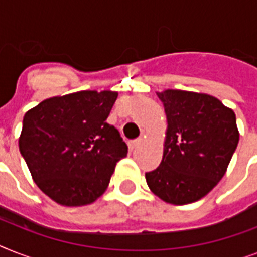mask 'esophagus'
<instances>
[{"label": "esophagus", "mask_w": 257, "mask_h": 257, "mask_svg": "<svg viewBox=\"0 0 257 257\" xmlns=\"http://www.w3.org/2000/svg\"><path fill=\"white\" fill-rule=\"evenodd\" d=\"M141 143H143V139H136V140L131 141V143H129V148L133 151V149H136L137 147L141 144Z\"/></svg>", "instance_id": "obj_1"}]
</instances>
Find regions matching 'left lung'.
Segmentation results:
<instances>
[{
    "label": "left lung",
    "instance_id": "obj_1",
    "mask_svg": "<svg viewBox=\"0 0 257 257\" xmlns=\"http://www.w3.org/2000/svg\"><path fill=\"white\" fill-rule=\"evenodd\" d=\"M167 116L161 164L145 173L149 189L173 205L208 195L227 172L239 144L236 114L205 93L157 92Z\"/></svg>",
    "mask_w": 257,
    "mask_h": 257
}]
</instances>
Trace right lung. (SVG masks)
<instances>
[{"label": "right lung", "mask_w": 257, "mask_h": 257, "mask_svg": "<svg viewBox=\"0 0 257 257\" xmlns=\"http://www.w3.org/2000/svg\"><path fill=\"white\" fill-rule=\"evenodd\" d=\"M118 93L81 90L46 98L25 113L20 152L34 183L60 205L96 201L128 147L106 122Z\"/></svg>", "instance_id": "right-lung-1"}]
</instances>
